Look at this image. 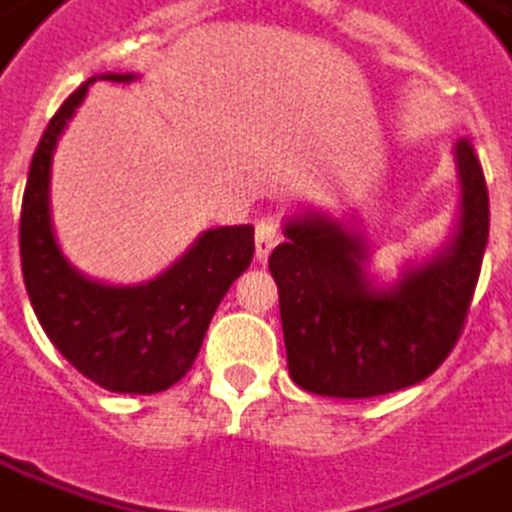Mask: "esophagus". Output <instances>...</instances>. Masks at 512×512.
Returning <instances> with one entry per match:
<instances>
[{"instance_id":"esophagus-1","label":"esophagus","mask_w":512,"mask_h":512,"mask_svg":"<svg viewBox=\"0 0 512 512\" xmlns=\"http://www.w3.org/2000/svg\"><path fill=\"white\" fill-rule=\"evenodd\" d=\"M279 242H281L279 222L267 216V219H262V222L256 225V262H267L270 250L276 248Z\"/></svg>"}]
</instances>
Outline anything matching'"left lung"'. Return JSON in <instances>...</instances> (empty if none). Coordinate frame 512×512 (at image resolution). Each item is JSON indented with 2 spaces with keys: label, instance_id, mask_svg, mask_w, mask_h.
I'll use <instances>...</instances> for the list:
<instances>
[{
  "label": "left lung",
  "instance_id": "left-lung-1",
  "mask_svg": "<svg viewBox=\"0 0 512 512\" xmlns=\"http://www.w3.org/2000/svg\"><path fill=\"white\" fill-rule=\"evenodd\" d=\"M459 214L431 259L394 284L369 273L372 245L352 219L324 211L284 219L270 253L290 377L324 397H377L431 375L462 332L488 245L490 202L468 140L454 146Z\"/></svg>",
  "mask_w": 512,
  "mask_h": 512
}]
</instances>
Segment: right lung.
Segmentation results:
<instances>
[{
	"instance_id": "obj_1",
	"label": "right lung",
	"mask_w": 512,
	"mask_h": 512,
	"mask_svg": "<svg viewBox=\"0 0 512 512\" xmlns=\"http://www.w3.org/2000/svg\"><path fill=\"white\" fill-rule=\"evenodd\" d=\"M135 81V72L92 75L47 123L24 185L22 276L41 329L72 366L106 392H166L191 369L228 287L250 267L253 225L197 236L177 262L143 284H106L61 253L50 216V171L61 132L95 81Z\"/></svg>"
}]
</instances>
